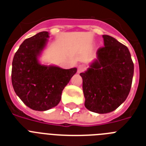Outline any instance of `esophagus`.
<instances>
[{
	"label": "esophagus",
	"mask_w": 146,
	"mask_h": 146,
	"mask_svg": "<svg viewBox=\"0 0 146 146\" xmlns=\"http://www.w3.org/2000/svg\"><path fill=\"white\" fill-rule=\"evenodd\" d=\"M86 69V66L84 64H79L77 68V71H78V73H82L84 70H85Z\"/></svg>",
	"instance_id": "obj_1"
}]
</instances>
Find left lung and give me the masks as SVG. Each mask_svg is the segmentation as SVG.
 <instances>
[{"instance_id": "1", "label": "left lung", "mask_w": 146, "mask_h": 146, "mask_svg": "<svg viewBox=\"0 0 146 146\" xmlns=\"http://www.w3.org/2000/svg\"><path fill=\"white\" fill-rule=\"evenodd\" d=\"M104 46L97 50V59L80 76L83 80L84 106L98 114L114 111L129 96L134 63L126 45L103 35Z\"/></svg>"}]
</instances>
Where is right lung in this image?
<instances>
[{
  "mask_svg": "<svg viewBox=\"0 0 146 146\" xmlns=\"http://www.w3.org/2000/svg\"><path fill=\"white\" fill-rule=\"evenodd\" d=\"M48 35L42 31L24 40L12 61L14 90L26 106L36 111H46L58 105L63 89L77 71L76 68L66 70L39 62Z\"/></svg>",
  "mask_w": 146,
  "mask_h": 146,
  "instance_id": "right-lung-1",
  "label": "right lung"
}]
</instances>
